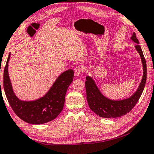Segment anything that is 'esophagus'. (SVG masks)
<instances>
[{
	"instance_id": "34e87169",
	"label": "esophagus",
	"mask_w": 154,
	"mask_h": 154,
	"mask_svg": "<svg viewBox=\"0 0 154 154\" xmlns=\"http://www.w3.org/2000/svg\"><path fill=\"white\" fill-rule=\"evenodd\" d=\"M82 71V67L80 66H78L75 67L74 69V75L75 76H79L81 74V72Z\"/></svg>"
}]
</instances>
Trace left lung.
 <instances>
[{"label":"left lung","mask_w":154,"mask_h":154,"mask_svg":"<svg viewBox=\"0 0 154 154\" xmlns=\"http://www.w3.org/2000/svg\"><path fill=\"white\" fill-rule=\"evenodd\" d=\"M131 39L137 43L135 48L141 57L143 67V75L141 82L136 92L131 97L120 101H114L107 99L102 95L92 78L90 76L86 77L85 87L88 106L99 116L110 118L120 117L126 114L135 106L144 89L147 79L146 61L141 48L139 45V40L136 37V34L134 32Z\"/></svg>","instance_id":"8db88e82"}]
</instances>
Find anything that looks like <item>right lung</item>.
Wrapping results in <instances>:
<instances>
[{"label": "right lung", "instance_id": "obj_1", "mask_svg": "<svg viewBox=\"0 0 154 154\" xmlns=\"http://www.w3.org/2000/svg\"><path fill=\"white\" fill-rule=\"evenodd\" d=\"M10 55L11 53L4 69L3 87L13 112L21 120L32 125H41L55 119L63 109L67 88L74 79V71L68 69L62 73L42 97L35 101H21L15 95L9 79L8 63Z\"/></svg>", "mask_w": 154, "mask_h": 154}]
</instances>
